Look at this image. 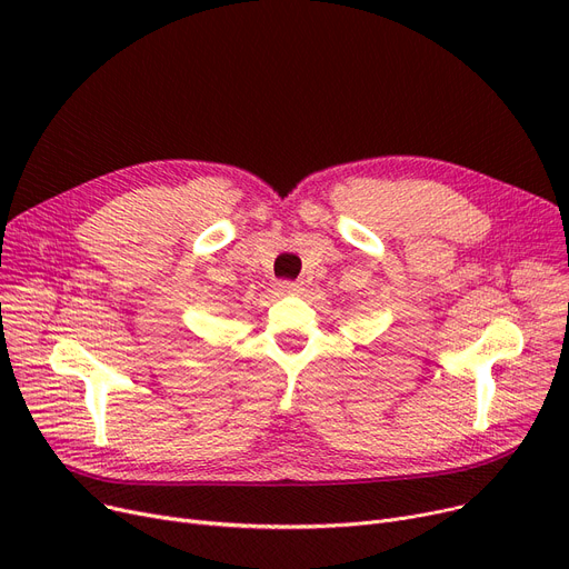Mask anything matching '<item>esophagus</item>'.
Listing matches in <instances>:
<instances>
[{"instance_id": "34e87169", "label": "esophagus", "mask_w": 569, "mask_h": 569, "mask_svg": "<svg viewBox=\"0 0 569 569\" xmlns=\"http://www.w3.org/2000/svg\"><path fill=\"white\" fill-rule=\"evenodd\" d=\"M277 290H279V295H295V292H300L302 290V286L297 283V281H279L277 283Z\"/></svg>"}]
</instances>
